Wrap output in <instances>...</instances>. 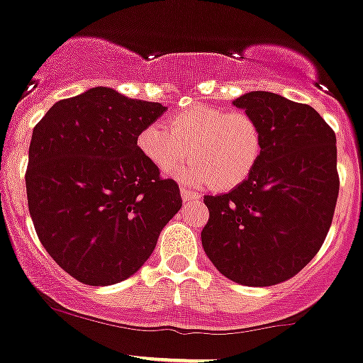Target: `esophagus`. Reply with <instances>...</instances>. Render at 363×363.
Wrapping results in <instances>:
<instances>
[{"label": "esophagus", "instance_id": "esophagus-1", "mask_svg": "<svg viewBox=\"0 0 363 363\" xmlns=\"http://www.w3.org/2000/svg\"><path fill=\"white\" fill-rule=\"evenodd\" d=\"M181 196H182V202H195V200L200 199L199 193H191L184 188L181 189Z\"/></svg>", "mask_w": 363, "mask_h": 363}]
</instances>
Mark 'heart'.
<instances>
[{
  "instance_id": "1",
  "label": "heart",
  "mask_w": 363,
  "mask_h": 363,
  "mask_svg": "<svg viewBox=\"0 0 363 363\" xmlns=\"http://www.w3.org/2000/svg\"><path fill=\"white\" fill-rule=\"evenodd\" d=\"M136 147L160 172L174 168L188 152L191 161L175 170L179 181L196 188L214 184L234 189L259 163L262 129L246 111L196 103L174 111L164 125H145L136 136Z\"/></svg>"
}]
</instances>
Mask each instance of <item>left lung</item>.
Returning <instances> with one entry per match:
<instances>
[{
    "label": "left lung",
    "instance_id": "1",
    "mask_svg": "<svg viewBox=\"0 0 363 363\" xmlns=\"http://www.w3.org/2000/svg\"><path fill=\"white\" fill-rule=\"evenodd\" d=\"M262 129L255 170L232 191L206 195L202 246L221 275L241 286H277L315 257L339 196L337 140L308 104L271 92L234 101Z\"/></svg>",
    "mask_w": 363,
    "mask_h": 363
}]
</instances>
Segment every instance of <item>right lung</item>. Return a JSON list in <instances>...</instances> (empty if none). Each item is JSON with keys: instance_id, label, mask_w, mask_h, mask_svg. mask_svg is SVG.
Returning <instances> with one entry per match:
<instances>
[{"instance_id": "obj_1", "label": "right lung", "mask_w": 363, "mask_h": 363, "mask_svg": "<svg viewBox=\"0 0 363 363\" xmlns=\"http://www.w3.org/2000/svg\"><path fill=\"white\" fill-rule=\"evenodd\" d=\"M167 111L96 86L58 101L33 128L28 209L42 246L86 286L135 275L182 206L174 179L140 154L136 136Z\"/></svg>"}]
</instances>
